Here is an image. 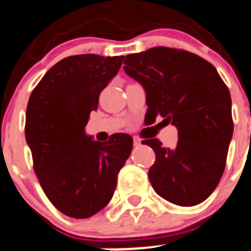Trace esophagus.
<instances>
[{
	"label": "esophagus",
	"instance_id": "obj_1",
	"mask_svg": "<svg viewBox=\"0 0 251 251\" xmlns=\"http://www.w3.org/2000/svg\"><path fill=\"white\" fill-rule=\"evenodd\" d=\"M133 144H134V147H139V146H141V144H142L141 138H138V137L133 138Z\"/></svg>",
	"mask_w": 251,
	"mask_h": 251
}]
</instances>
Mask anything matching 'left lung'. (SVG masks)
Returning a JSON list of instances; mask_svg holds the SVG:
<instances>
[{"label":"left lung","mask_w":251,"mask_h":251,"mask_svg":"<svg viewBox=\"0 0 251 251\" xmlns=\"http://www.w3.org/2000/svg\"><path fill=\"white\" fill-rule=\"evenodd\" d=\"M124 72L143 86L146 117L158 116L178 129L174 149L158 139L155 162L148 172L154 190L180 206L201 203L214 192L224 173L233 137L230 92L211 63L188 50L153 47L128 54Z\"/></svg>","instance_id":"8db88e82"}]
</instances>
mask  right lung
Instances as JSON below:
<instances>
[{
  "label": "right lung",
  "instance_id": "obj_1",
  "mask_svg": "<svg viewBox=\"0 0 251 251\" xmlns=\"http://www.w3.org/2000/svg\"><path fill=\"white\" fill-rule=\"evenodd\" d=\"M124 56L77 54L50 68L27 104L25 134L43 192L61 213L86 219L102 210L117 176L132 153L130 135L105 143L84 133L100 94L118 73Z\"/></svg>",
  "mask_w": 251,
  "mask_h": 251
}]
</instances>
